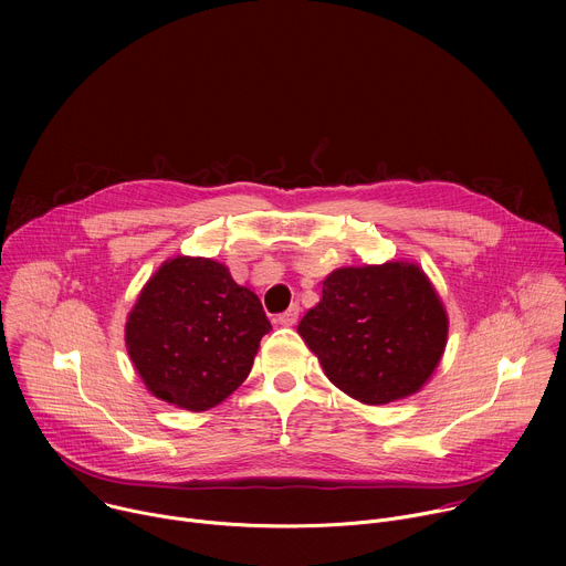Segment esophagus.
Here are the masks:
<instances>
[{
    "instance_id": "obj_1",
    "label": "esophagus",
    "mask_w": 566,
    "mask_h": 566,
    "mask_svg": "<svg viewBox=\"0 0 566 566\" xmlns=\"http://www.w3.org/2000/svg\"><path fill=\"white\" fill-rule=\"evenodd\" d=\"M297 315H300V304H291L282 315H277V325H282V327H293L295 322H297Z\"/></svg>"
}]
</instances>
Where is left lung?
Instances as JSON below:
<instances>
[{"instance_id":"8db88e82","label":"left lung","mask_w":566,"mask_h":566,"mask_svg":"<svg viewBox=\"0 0 566 566\" xmlns=\"http://www.w3.org/2000/svg\"><path fill=\"white\" fill-rule=\"evenodd\" d=\"M446 306L417 262L343 266L322 282L297 334L325 376L365 406L423 389L448 345Z\"/></svg>"}]
</instances>
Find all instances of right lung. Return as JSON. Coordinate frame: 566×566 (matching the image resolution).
<instances>
[{
    "instance_id": "obj_1",
    "label": "right lung",
    "mask_w": 566,
    "mask_h": 566,
    "mask_svg": "<svg viewBox=\"0 0 566 566\" xmlns=\"http://www.w3.org/2000/svg\"><path fill=\"white\" fill-rule=\"evenodd\" d=\"M271 322L260 297L228 266L177 255L145 282L125 322V347L147 391L206 412L253 369Z\"/></svg>"
}]
</instances>
